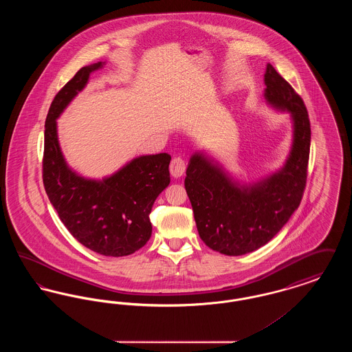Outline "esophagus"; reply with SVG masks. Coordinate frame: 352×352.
I'll return each mask as SVG.
<instances>
[{"label":"esophagus","instance_id":"esophagus-1","mask_svg":"<svg viewBox=\"0 0 352 352\" xmlns=\"http://www.w3.org/2000/svg\"><path fill=\"white\" fill-rule=\"evenodd\" d=\"M184 171H186V162H184V158H181V157L173 158V161L170 164V174L174 178H179L184 175Z\"/></svg>","mask_w":352,"mask_h":352}]
</instances>
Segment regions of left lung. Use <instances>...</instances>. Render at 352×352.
<instances>
[{"label": "left lung", "instance_id": "left-lung-1", "mask_svg": "<svg viewBox=\"0 0 352 352\" xmlns=\"http://www.w3.org/2000/svg\"><path fill=\"white\" fill-rule=\"evenodd\" d=\"M264 99L289 112L293 142L284 166L268 177L240 184L208 157L195 151L186 170L184 187L201 240L211 250L241 256L265 245L301 203L310 153V121L301 96L268 63Z\"/></svg>", "mask_w": 352, "mask_h": 352}]
</instances>
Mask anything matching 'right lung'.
Wrapping results in <instances>:
<instances>
[{
  "instance_id": "1",
  "label": "right lung",
  "mask_w": 352,
  "mask_h": 352,
  "mask_svg": "<svg viewBox=\"0 0 352 352\" xmlns=\"http://www.w3.org/2000/svg\"><path fill=\"white\" fill-rule=\"evenodd\" d=\"M105 63L80 68L54 98L45 125L43 184L62 223L84 247L102 256H128L151 236L149 219L157 197L170 184L168 153L135 157L102 179L79 175L60 151L56 118Z\"/></svg>"
}]
</instances>
